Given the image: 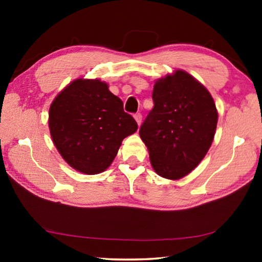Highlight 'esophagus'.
<instances>
[{
  "mask_svg": "<svg viewBox=\"0 0 262 262\" xmlns=\"http://www.w3.org/2000/svg\"><path fill=\"white\" fill-rule=\"evenodd\" d=\"M134 117H135V120L137 121V124L141 125V123H142V114L141 113H136Z\"/></svg>",
  "mask_w": 262,
  "mask_h": 262,
  "instance_id": "esophagus-1",
  "label": "esophagus"
}]
</instances>
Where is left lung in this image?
<instances>
[{"mask_svg":"<svg viewBox=\"0 0 262 262\" xmlns=\"http://www.w3.org/2000/svg\"><path fill=\"white\" fill-rule=\"evenodd\" d=\"M154 108L139 128L160 177L179 180L202 162L212 144L218 113L212 96L184 70L155 82Z\"/></svg>","mask_w":262,"mask_h":262,"instance_id":"left-lung-1","label":"left lung"}]
</instances>
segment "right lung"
I'll use <instances>...</instances> for the list:
<instances>
[{
    "label": "right lung",
    "mask_w": 262,
    "mask_h": 262,
    "mask_svg": "<svg viewBox=\"0 0 262 262\" xmlns=\"http://www.w3.org/2000/svg\"><path fill=\"white\" fill-rule=\"evenodd\" d=\"M49 127L64 161L94 175L111 166L123 139L135 134L138 125L107 83L77 78L52 101Z\"/></svg>",
    "instance_id": "1"
}]
</instances>
